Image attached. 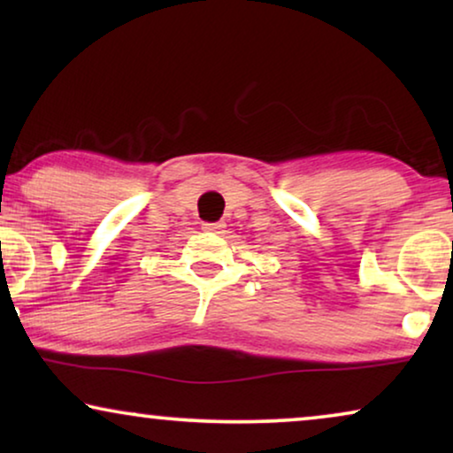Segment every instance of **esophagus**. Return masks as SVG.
Instances as JSON below:
<instances>
[{
  "mask_svg": "<svg viewBox=\"0 0 453 453\" xmlns=\"http://www.w3.org/2000/svg\"><path fill=\"white\" fill-rule=\"evenodd\" d=\"M202 228L206 233H222L225 231V225L222 222H206V225H202Z\"/></svg>",
  "mask_w": 453,
  "mask_h": 453,
  "instance_id": "obj_1",
  "label": "esophagus"
}]
</instances>
